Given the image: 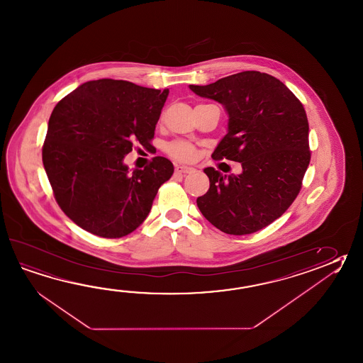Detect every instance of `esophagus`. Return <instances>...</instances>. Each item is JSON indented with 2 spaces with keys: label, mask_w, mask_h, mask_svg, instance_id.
I'll return each instance as SVG.
<instances>
[{
  "label": "esophagus",
  "mask_w": 363,
  "mask_h": 363,
  "mask_svg": "<svg viewBox=\"0 0 363 363\" xmlns=\"http://www.w3.org/2000/svg\"><path fill=\"white\" fill-rule=\"evenodd\" d=\"M193 170V167H187V165H176V172H178V173H184V174H186V173H191Z\"/></svg>",
  "instance_id": "esophagus-1"
}]
</instances>
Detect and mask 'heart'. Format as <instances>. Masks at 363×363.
<instances>
[{"mask_svg":"<svg viewBox=\"0 0 363 363\" xmlns=\"http://www.w3.org/2000/svg\"><path fill=\"white\" fill-rule=\"evenodd\" d=\"M167 150L170 155L176 159H179V160H191L195 155V150L193 146L182 141L172 142Z\"/></svg>","mask_w":363,"mask_h":363,"instance_id":"heart-1","label":"heart"}]
</instances>
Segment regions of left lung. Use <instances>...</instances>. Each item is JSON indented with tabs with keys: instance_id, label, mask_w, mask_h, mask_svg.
<instances>
[{
	"instance_id": "obj_1",
	"label": "left lung",
	"mask_w": 363,
	"mask_h": 363,
	"mask_svg": "<svg viewBox=\"0 0 363 363\" xmlns=\"http://www.w3.org/2000/svg\"><path fill=\"white\" fill-rule=\"evenodd\" d=\"M190 89L221 104L229 115L228 134L212 157L242 165L238 176L204 169L209 190L196 199L201 215L230 235L267 228L296 199L311 162L303 104L283 82L259 71Z\"/></svg>"
}]
</instances>
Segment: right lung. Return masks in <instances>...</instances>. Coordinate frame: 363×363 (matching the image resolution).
Listing matches in <instances>:
<instances>
[{"label":"right lung","instance_id":"obj_1","mask_svg":"<svg viewBox=\"0 0 363 363\" xmlns=\"http://www.w3.org/2000/svg\"><path fill=\"white\" fill-rule=\"evenodd\" d=\"M168 94L101 79L84 82L54 107L43 163L58 206L82 229L121 238L146 220L173 164L156 156L129 172L124 157L134 142L150 145Z\"/></svg>","mask_w":363,"mask_h":363}]
</instances>
